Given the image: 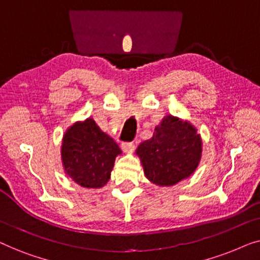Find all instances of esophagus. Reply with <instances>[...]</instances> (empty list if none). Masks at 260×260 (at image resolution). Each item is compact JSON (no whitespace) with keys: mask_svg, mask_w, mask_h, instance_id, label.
Listing matches in <instances>:
<instances>
[{"mask_svg":"<svg viewBox=\"0 0 260 260\" xmlns=\"http://www.w3.org/2000/svg\"><path fill=\"white\" fill-rule=\"evenodd\" d=\"M134 149H135V144L133 142H124V143H122V150L124 152H130L133 151Z\"/></svg>","mask_w":260,"mask_h":260,"instance_id":"34e87169","label":"esophagus"}]
</instances>
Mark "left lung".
<instances>
[{
    "label": "left lung",
    "mask_w": 260,
    "mask_h": 260,
    "mask_svg": "<svg viewBox=\"0 0 260 260\" xmlns=\"http://www.w3.org/2000/svg\"><path fill=\"white\" fill-rule=\"evenodd\" d=\"M202 141L194 125L168 115L155 127L154 136L138 145L144 175L161 187L189 177L201 159Z\"/></svg>",
    "instance_id": "left-lung-1"
}]
</instances>
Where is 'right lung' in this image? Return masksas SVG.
<instances>
[{
	"mask_svg": "<svg viewBox=\"0 0 260 260\" xmlns=\"http://www.w3.org/2000/svg\"><path fill=\"white\" fill-rule=\"evenodd\" d=\"M120 154L118 144L103 133L92 118L74 123L63 134V169L74 182L84 188L105 186L115 159Z\"/></svg>",
	"mask_w": 260,
	"mask_h": 260,
	"instance_id": "obj_1",
	"label": "right lung"
}]
</instances>
